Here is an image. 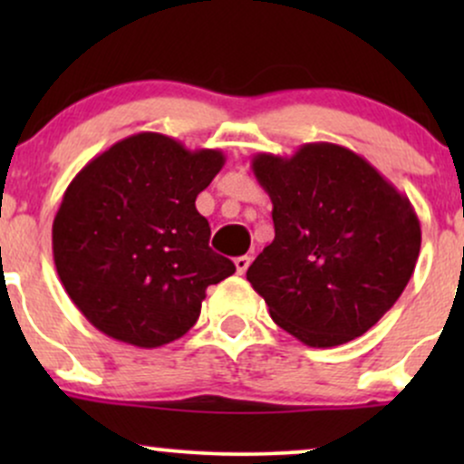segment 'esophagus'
Returning <instances> with one entry per match:
<instances>
[{"label": "esophagus", "instance_id": "34e87169", "mask_svg": "<svg viewBox=\"0 0 464 464\" xmlns=\"http://www.w3.org/2000/svg\"><path fill=\"white\" fill-rule=\"evenodd\" d=\"M248 266H250V257H248V255H242V257H236V270H237V275L246 273Z\"/></svg>", "mask_w": 464, "mask_h": 464}]
</instances>
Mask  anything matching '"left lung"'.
<instances>
[{
    "instance_id": "left-lung-1",
    "label": "left lung",
    "mask_w": 464,
    "mask_h": 464,
    "mask_svg": "<svg viewBox=\"0 0 464 464\" xmlns=\"http://www.w3.org/2000/svg\"><path fill=\"white\" fill-rule=\"evenodd\" d=\"M255 179L273 200L275 239L246 279L273 321L307 347H338L395 305L420 250L414 207L360 154L305 143L259 152Z\"/></svg>"
}]
</instances>
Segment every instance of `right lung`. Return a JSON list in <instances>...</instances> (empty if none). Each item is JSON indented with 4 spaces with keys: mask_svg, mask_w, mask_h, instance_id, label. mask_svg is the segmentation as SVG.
Here are the masks:
<instances>
[{
    "mask_svg": "<svg viewBox=\"0 0 464 464\" xmlns=\"http://www.w3.org/2000/svg\"><path fill=\"white\" fill-rule=\"evenodd\" d=\"M225 165L161 132L113 143L63 194L52 250L69 299L95 329L154 349L194 327L207 287L236 273L209 248L196 196Z\"/></svg>",
    "mask_w": 464,
    "mask_h": 464,
    "instance_id": "obj_1",
    "label": "right lung"
}]
</instances>
